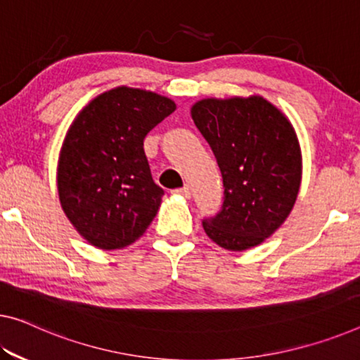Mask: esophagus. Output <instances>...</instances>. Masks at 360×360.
<instances>
[{
  "instance_id": "1",
  "label": "esophagus",
  "mask_w": 360,
  "mask_h": 360,
  "mask_svg": "<svg viewBox=\"0 0 360 360\" xmlns=\"http://www.w3.org/2000/svg\"><path fill=\"white\" fill-rule=\"evenodd\" d=\"M175 195H180L184 198H191V190L190 186H184V188H176V190H174Z\"/></svg>"
}]
</instances>
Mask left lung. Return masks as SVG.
<instances>
[{
    "label": "left lung",
    "mask_w": 360,
    "mask_h": 360,
    "mask_svg": "<svg viewBox=\"0 0 360 360\" xmlns=\"http://www.w3.org/2000/svg\"><path fill=\"white\" fill-rule=\"evenodd\" d=\"M191 117L222 174L224 202L202 219L229 251L261 245L288 217L301 184V151L291 124L264 98L202 99Z\"/></svg>",
    "instance_id": "8db88e82"
}]
</instances>
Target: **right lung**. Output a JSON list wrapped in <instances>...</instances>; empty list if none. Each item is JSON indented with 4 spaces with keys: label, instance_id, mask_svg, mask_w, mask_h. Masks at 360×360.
<instances>
[{
    "label": "right lung",
    "instance_id": "right-lung-1",
    "mask_svg": "<svg viewBox=\"0 0 360 360\" xmlns=\"http://www.w3.org/2000/svg\"><path fill=\"white\" fill-rule=\"evenodd\" d=\"M174 110L169 98L119 86L93 99L70 125L59 158V199L93 246L131 245L156 217L164 190L153 180L143 141Z\"/></svg>",
    "mask_w": 360,
    "mask_h": 360
}]
</instances>
